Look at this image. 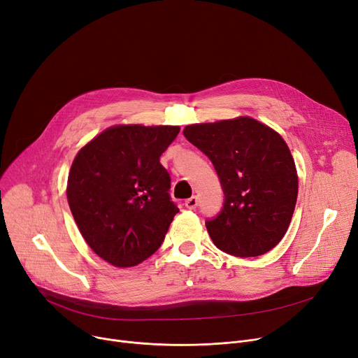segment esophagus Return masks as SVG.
Returning a JSON list of instances; mask_svg holds the SVG:
<instances>
[{
    "instance_id": "34e87169",
    "label": "esophagus",
    "mask_w": 358,
    "mask_h": 358,
    "mask_svg": "<svg viewBox=\"0 0 358 358\" xmlns=\"http://www.w3.org/2000/svg\"><path fill=\"white\" fill-rule=\"evenodd\" d=\"M185 208L187 209H190V210H193V209H196V206H197V197L196 196H192L190 199H187L185 200Z\"/></svg>"
}]
</instances>
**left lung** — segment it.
Wrapping results in <instances>:
<instances>
[{"label": "left lung", "instance_id": "8db88e82", "mask_svg": "<svg viewBox=\"0 0 358 358\" xmlns=\"http://www.w3.org/2000/svg\"><path fill=\"white\" fill-rule=\"evenodd\" d=\"M185 138L212 161L225 194L206 222L213 244L255 257L282 240L299 194V176L282 136L252 117L185 126Z\"/></svg>", "mask_w": 358, "mask_h": 358}]
</instances>
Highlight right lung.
Listing matches in <instances>:
<instances>
[{
  "label": "right lung",
  "mask_w": 358,
  "mask_h": 358,
  "mask_svg": "<svg viewBox=\"0 0 358 358\" xmlns=\"http://www.w3.org/2000/svg\"><path fill=\"white\" fill-rule=\"evenodd\" d=\"M178 131V126L118 124L77 152L69 206L87 245L110 265L131 268L150 257L180 212L159 162Z\"/></svg>",
  "instance_id": "right-lung-1"
}]
</instances>
